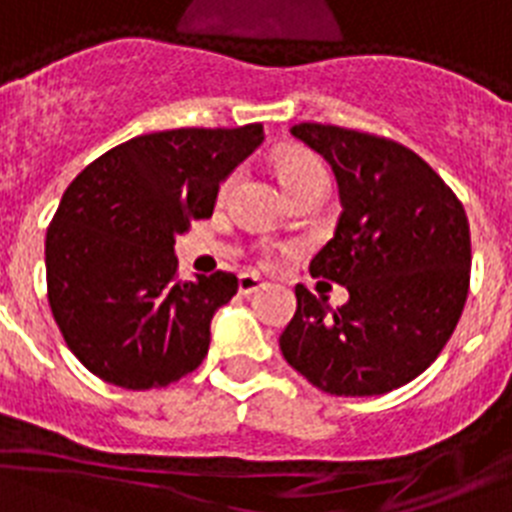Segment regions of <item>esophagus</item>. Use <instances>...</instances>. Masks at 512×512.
Instances as JSON below:
<instances>
[{
  "instance_id": "34e87169",
  "label": "esophagus",
  "mask_w": 512,
  "mask_h": 512,
  "mask_svg": "<svg viewBox=\"0 0 512 512\" xmlns=\"http://www.w3.org/2000/svg\"><path fill=\"white\" fill-rule=\"evenodd\" d=\"M263 286V278L255 276V273H242L239 276V294H252Z\"/></svg>"
}]
</instances>
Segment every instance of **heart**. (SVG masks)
<instances>
[{
	"label": "heart",
	"instance_id": "heart-1",
	"mask_svg": "<svg viewBox=\"0 0 512 512\" xmlns=\"http://www.w3.org/2000/svg\"><path fill=\"white\" fill-rule=\"evenodd\" d=\"M276 169L289 195L299 190V187H304L307 182H312V179H328L322 163L312 153H307V150H286V153H281L276 158Z\"/></svg>",
	"mask_w": 512,
	"mask_h": 512
}]
</instances>
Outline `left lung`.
Here are the masks:
<instances>
[{
	"mask_svg": "<svg viewBox=\"0 0 512 512\" xmlns=\"http://www.w3.org/2000/svg\"><path fill=\"white\" fill-rule=\"evenodd\" d=\"M291 135L336 174L343 213L309 273L349 291L330 309L299 283L283 359L330 395H382L419 377L461 320L471 234L461 200L388 137L304 122Z\"/></svg>",
	"mask_w": 512,
	"mask_h": 512,
	"instance_id": "8db88e82",
	"label": "left lung"
}]
</instances>
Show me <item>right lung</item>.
<instances>
[{
    "label": "right lung",
    "mask_w": 512,
    "mask_h": 512,
    "mask_svg": "<svg viewBox=\"0 0 512 512\" xmlns=\"http://www.w3.org/2000/svg\"><path fill=\"white\" fill-rule=\"evenodd\" d=\"M265 140L263 124L132 137L85 166L46 231L51 315L85 369L127 390L203 364L234 273L176 278V236L213 216L221 182Z\"/></svg>",
    "instance_id": "add662e5"
}]
</instances>
